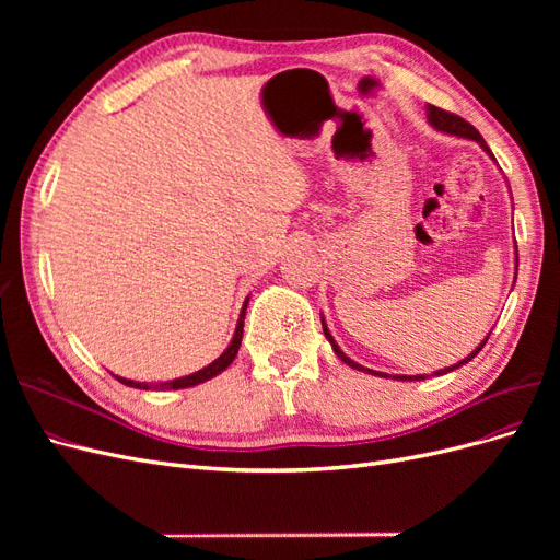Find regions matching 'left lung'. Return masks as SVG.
Segmentation results:
<instances>
[{
	"label": "left lung",
	"mask_w": 560,
	"mask_h": 560,
	"mask_svg": "<svg viewBox=\"0 0 560 560\" xmlns=\"http://www.w3.org/2000/svg\"><path fill=\"white\" fill-rule=\"evenodd\" d=\"M428 118H430V124L436 128V130H444V132H448V135H460V138H467V140H477L486 151H490L488 147H486V142H483V138H481V132L474 128L469 121H465L463 116H457V114H451V112H446V109H439V107H434V105H428ZM322 329H325V336L329 338V343H331V348H334V352L338 354V360L341 362H346L348 366H352V369H358V371H369V374H374V376H387V374H376V371H371V369H364V366H360L358 362H352L350 358H346V352L336 346V341L331 338V334H329V329H327V325H325V319H322ZM490 336V334H488ZM488 336L483 338V343L474 350L471 354H467V358L463 360V362H457L455 366H448V369H442V371H436L434 376H442V374H448V371H453V369H457V366H463V364H467L471 358H477V352L486 346V341H488ZM395 381H422V378H428V376H393Z\"/></svg>",
	"instance_id": "left-lung-1"
}]
</instances>
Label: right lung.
I'll return each instance as SVG.
<instances>
[{
  "mask_svg": "<svg viewBox=\"0 0 560 560\" xmlns=\"http://www.w3.org/2000/svg\"><path fill=\"white\" fill-rule=\"evenodd\" d=\"M245 308H247V301L243 306V313H241V319H238V327H235V336L231 346L224 350V354H219V358L208 364L206 369L196 371V374L191 376H184V378H175V381H167V383H135V381H128V378H121V376H114L118 383H124L128 387H138V389H179V387H191V385H198L202 381H210L214 378L217 374H222V371L235 360V354H238V348H241V341H243V325H245Z\"/></svg>",
  "mask_w": 560,
  "mask_h": 560,
  "instance_id": "1",
  "label": "right lung"
}]
</instances>
